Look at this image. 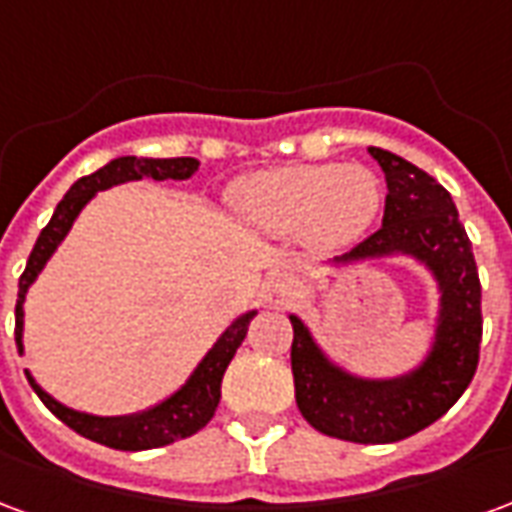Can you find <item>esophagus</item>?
<instances>
[{"label":"esophagus","mask_w":512,"mask_h":512,"mask_svg":"<svg viewBox=\"0 0 512 512\" xmlns=\"http://www.w3.org/2000/svg\"><path fill=\"white\" fill-rule=\"evenodd\" d=\"M268 288H271V293H274V296L282 301L299 293V285H296V279L290 277V274H274V277H271V282H268Z\"/></svg>","instance_id":"obj_1"}]
</instances>
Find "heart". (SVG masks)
<instances>
[{
    "instance_id": "1",
    "label": "heart",
    "mask_w": 512,
    "mask_h": 512,
    "mask_svg": "<svg viewBox=\"0 0 512 512\" xmlns=\"http://www.w3.org/2000/svg\"><path fill=\"white\" fill-rule=\"evenodd\" d=\"M230 202L260 233H304L310 244L334 249L356 241L373 224L381 183L356 164H299L246 175L230 189Z\"/></svg>"
}]
</instances>
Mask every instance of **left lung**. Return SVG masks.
<instances>
[{
	"label": "left lung",
	"instance_id": "1",
	"mask_svg": "<svg viewBox=\"0 0 512 512\" xmlns=\"http://www.w3.org/2000/svg\"><path fill=\"white\" fill-rule=\"evenodd\" d=\"M370 156L386 178L384 222L334 263L408 255L428 268L439 285L433 348L406 376L362 378L334 365L301 318L290 315V367L301 417L312 428L356 444H389L433 425L472 384L483 312L472 241L458 222L450 191L389 150L370 147Z\"/></svg>",
	"mask_w": 512,
	"mask_h": 512
}]
</instances>
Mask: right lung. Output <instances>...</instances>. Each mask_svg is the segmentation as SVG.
I'll return each mask as SVG.
<instances>
[{"instance_id": "add662e5", "label": "right lung", "mask_w": 512, "mask_h": 512, "mask_svg": "<svg viewBox=\"0 0 512 512\" xmlns=\"http://www.w3.org/2000/svg\"><path fill=\"white\" fill-rule=\"evenodd\" d=\"M200 167L197 158H136V156H120L109 161L87 178H79L71 186L57 205V211L51 216V222L40 230L35 249L27 260V268L18 279V301H16V345L18 354H24V299H27L29 285L38 279L43 266L49 263V257L57 252L62 238L76 222V216L82 213L87 202L93 200L98 191L117 186V183H128V180H186L191 178ZM257 315V310L244 312L241 318H235L224 334L213 343L208 354L202 356V362L194 367L189 381L180 386L175 395L161 400L158 406L139 411V414H128V417H95V414H84V411H73V408L62 406L60 400H54L49 392H43L38 381L29 376V386L38 392V397L46 403L54 417H60L68 428L82 433L84 439H93L98 444H106L112 450H153V447H164L172 441L186 439L191 433L202 430L211 422L213 411L219 406L222 397V378L227 365L233 362L238 345L244 343L246 329Z\"/></svg>"}]
</instances>
